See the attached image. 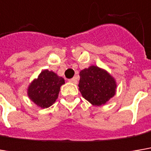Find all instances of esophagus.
Listing matches in <instances>:
<instances>
[{
  "label": "esophagus",
  "mask_w": 151,
  "mask_h": 151,
  "mask_svg": "<svg viewBox=\"0 0 151 151\" xmlns=\"http://www.w3.org/2000/svg\"><path fill=\"white\" fill-rule=\"evenodd\" d=\"M69 82H71V83H73V84H77L78 83V80H77V78H71V79H69Z\"/></svg>",
  "instance_id": "esophagus-1"
}]
</instances>
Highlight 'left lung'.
Listing matches in <instances>:
<instances>
[{
	"mask_svg": "<svg viewBox=\"0 0 151 151\" xmlns=\"http://www.w3.org/2000/svg\"><path fill=\"white\" fill-rule=\"evenodd\" d=\"M79 91L83 97L96 106L105 104L115 94L114 79L106 71L91 66L79 73Z\"/></svg>",
	"mask_w": 151,
	"mask_h": 151,
	"instance_id": "obj_1",
	"label": "left lung"
}]
</instances>
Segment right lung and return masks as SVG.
<instances>
[{
    "mask_svg": "<svg viewBox=\"0 0 151 151\" xmlns=\"http://www.w3.org/2000/svg\"><path fill=\"white\" fill-rule=\"evenodd\" d=\"M65 80L53 72L44 70L28 88V96L32 102L42 109L50 107L57 99L60 88Z\"/></svg>",
    "mask_w": 151,
    "mask_h": 151,
    "instance_id": "obj_1",
    "label": "right lung"
}]
</instances>
